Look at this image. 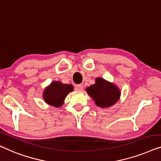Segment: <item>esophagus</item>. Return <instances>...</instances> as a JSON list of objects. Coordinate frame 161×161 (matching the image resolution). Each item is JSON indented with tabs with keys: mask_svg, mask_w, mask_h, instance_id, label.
<instances>
[{
	"mask_svg": "<svg viewBox=\"0 0 161 161\" xmlns=\"http://www.w3.org/2000/svg\"><path fill=\"white\" fill-rule=\"evenodd\" d=\"M75 88L76 90H79V91H81V90H83V85L81 84H80V85H76L75 86Z\"/></svg>",
	"mask_w": 161,
	"mask_h": 161,
	"instance_id": "34e87169",
	"label": "esophagus"
}]
</instances>
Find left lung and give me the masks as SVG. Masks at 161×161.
<instances>
[{"mask_svg":"<svg viewBox=\"0 0 161 161\" xmlns=\"http://www.w3.org/2000/svg\"><path fill=\"white\" fill-rule=\"evenodd\" d=\"M86 91L97 106L103 108L112 106L118 101L119 97L118 88L103 78H97L96 84L88 87Z\"/></svg>","mask_w":161,"mask_h":161,"instance_id":"left-lung-1","label":"left lung"}]
</instances>
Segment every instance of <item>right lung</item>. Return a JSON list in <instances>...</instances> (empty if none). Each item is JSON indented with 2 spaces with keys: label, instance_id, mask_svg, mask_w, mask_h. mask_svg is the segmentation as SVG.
Wrapping results in <instances>:
<instances>
[{
  "label": "right lung",
  "instance_id": "obj_1",
  "mask_svg": "<svg viewBox=\"0 0 161 161\" xmlns=\"http://www.w3.org/2000/svg\"><path fill=\"white\" fill-rule=\"evenodd\" d=\"M73 90L71 85H64L60 81H53L45 89L44 99L47 103L56 107L62 106L63 100Z\"/></svg>",
  "mask_w": 161,
  "mask_h": 161
}]
</instances>
